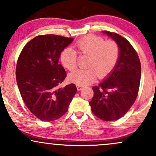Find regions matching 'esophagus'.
<instances>
[{
  "label": "esophagus",
  "instance_id": "obj_1",
  "mask_svg": "<svg viewBox=\"0 0 156 156\" xmlns=\"http://www.w3.org/2000/svg\"><path fill=\"white\" fill-rule=\"evenodd\" d=\"M76 87H77V89H78V91H80V90H81V89H83V87H82V86L77 85V86H76Z\"/></svg>",
  "mask_w": 156,
  "mask_h": 156
}]
</instances>
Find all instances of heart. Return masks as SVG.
Wrapping results in <instances>:
<instances>
[{
  "instance_id": "b5f03b06",
  "label": "heart",
  "mask_w": 156,
  "mask_h": 156,
  "mask_svg": "<svg viewBox=\"0 0 156 156\" xmlns=\"http://www.w3.org/2000/svg\"><path fill=\"white\" fill-rule=\"evenodd\" d=\"M78 51L90 55L88 61L89 68L77 69L69 76L71 82L79 86L92 83L98 76L103 78L113 70L118 58L119 50L114 41H105L96 35H87L75 44ZM60 59L64 67L73 71L77 67L76 51L72 48H66L61 53Z\"/></svg>"
}]
</instances>
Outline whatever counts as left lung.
Segmentation results:
<instances>
[{
    "label": "left lung",
    "mask_w": 156,
    "mask_h": 156,
    "mask_svg": "<svg viewBox=\"0 0 156 156\" xmlns=\"http://www.w3.org/2000/svg\"><path fill=\"white\" fill-rule=\"evenodd\" d=\"M117 44L119 58L113 70L98 87L89 102L92 112L104 121L119 119L135 102L141 78V64L134 48L117 34L103 31Z\"/></svg>",
    "instance_id": "obj_1"
}]
</instances>
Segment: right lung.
<instances>
[{"instance_id": "add662e5", "label": "right lung", "mask_w": 156, "mask_h": 156, "mask_svg": "<svg viewBox=\"0 0 156 156\" xmlns=\"http://www.w3.org/2000/svg\"><path fill=\"white\" fill-rule=\"evenodd\" d=\"M73 41L54 34L37 36L26 44L17 60L20 92L30 112L42 121L62 117L77 92L74 83L57 89L67 76L58 58Z\"/></svg>"}]
</instances>
